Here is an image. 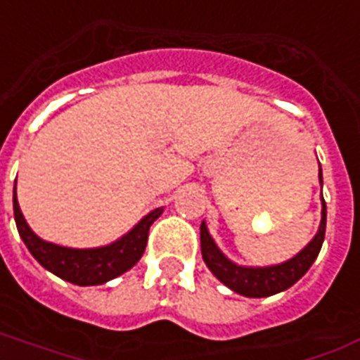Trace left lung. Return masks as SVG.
I'll list each match as a JSON object with an SVG mask.
<instances>
[{
    "label": "left lung",
    "instance_id": "8db88e82",
    "mask_svg": "<svg viewBox=\"0 0 360 360\" xmlns=\"http://www.w3.org/2000/svg\"><path fill=\"white\" fill-rule=\"evenodd\" d=\"M319 180L323 184L321 167H319ZM325 227H327V205H325V199H323L319 231L314 236V240L299 255L289 259L287 263L276 264V266L248 269V266H238V264L231 263L229 259L219 252L218 246L214 244L212 236L206 231L205 221H202L200 224V252H202L206 266L212 270V274L216 276L221 283H225L238 295L252 297V299H261V297H270V295L285 291L308 272V269L316 261L323 246Z\"/></svg>",
    "mask_w": 360,
    "mask_h": 360
}]
</instances>
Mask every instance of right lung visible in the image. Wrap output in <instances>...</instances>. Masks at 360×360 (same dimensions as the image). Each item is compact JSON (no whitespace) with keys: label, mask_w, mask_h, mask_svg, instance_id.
Listing matches in <instances>:
<instances>
[{"label":"right lung","mask_w":360,"mask_h":360,"mask_svg":"<svg viewBox=\"0 0 360 360\" xmlns=\"http://www.w3.org/2000/svg\"><path fill=\"white\" fill-rule=\"evenodd\" d=\"M13 208H15L18 235L22 236V240L32 252L33 257L52 274L60 276L61 280L71 281L75 285H101L105 281L124 274L125 270H129L144 253L150 225L154 224L163 212L161 208L150 212L148 216L139 221V225H135L124 238H120L110 246L97 248V250H71V248L56 246V244L41 240L30 229L16 199V182Z\"/></svg>","instance_id":"add662e5"}]
</instances>
